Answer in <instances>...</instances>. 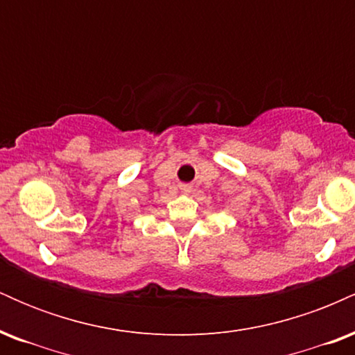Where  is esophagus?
<instances>
[{"label": "esophagus", "instance_id": "34e87169", "mask_svg": "<svg viewBox=\"0 0 355 355\" xmlns=\"http://www.w3.org/2000/svg\"><path fill=\"white\" fill-rule=\"evenodd\" d=\"M180 190L183 191V193H190L191 185H187V183H183V185H180Z\"/></svg>", "mask_w": 355, "mask_h": 355}]
</instances>
